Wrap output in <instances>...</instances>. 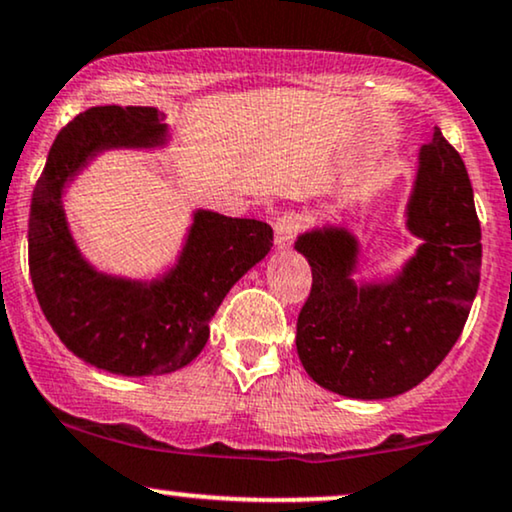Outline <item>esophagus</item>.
<instances>
[{"label": "esophagus", "mask_w": 512, "mask_h": 512, "mask_svg": "<svg viewBox=\"0 0 512 512\" xmlns=\"http://www.w3.org/2000/svg\"><path fill=\"white\" fill-rule=\"evenodd\" d=\"M300 229H303V217L295 212H283L274 224L276 245H279V248H291V243L298 238Z\"/></svg>", "instance_id": "1"}]
</instances>
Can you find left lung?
Instances as JSON below:
<instances>
[{
  "mask_svg": "<svg viewBox=\"0 0 512 512\" xmlns=\"http://www.w3.org/2000/svg\"><path fill=\"white\" fill-rule=\"evenodd\" d=\"M408 226L424 243L386 286L350 281L357 245L346 231H312L298 252L312 288L298 315L300 362L324 389L348 398H391L441 365L470 315L482 269V226L463 157L434 128L420 152Z\"/></svg>",
  "mask_w": 512,
  "mask_h": 512,
  "instance_id": "1",
  "label": "left lung"
}]
</instances>
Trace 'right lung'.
<instances>
[{
    "label": "right lung",
    "instance_id": "right-lung-1",
    "mask_svg": "<svg viewBox=\"0 0 512 512\" xmlns=\"http://www.w3.org/2000/svg\"><path fill=\"white\" fill-rule=\"evenodd\" d=\"M155 107H92L61 128L35 183L28 219V267L54 334L80 360L152 377L188 365L209 338V319L240 276L274 245L272 226L197 212L178 267L143 283L95 274L66 229L61 188L104 147H147L164 140Z\"/></svg>",
    "mask_w": 512,
    "mask_h": 512
}]
</instances>
